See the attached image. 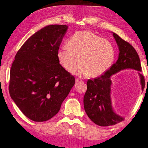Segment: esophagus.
Wrapping results in <instances>:
<instances>
[{
    "label": "esophagus",
    "instance_id": "34e87169",
    "mask_svg": "<svg viewBox=\"0 0 148 148\" xmlns=\"http://www.w3.org/2000/svg\"><path fill=\"white\" fill-rule=\"evenodd\" d=\"M80 82H82V80L78 79V78H76V79H75V83H76V84Z\"/></svg>",
    "mask_w": 148,
    "mask_h": 148
}]
</instances>
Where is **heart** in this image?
Returning <instances> with one entry per match:
<instances>
[{"instance_id": "1", "label": "heart", "mask_w": 148, "mask_h": 148, "mask_svg": "<svg viewBox=\"0 0 148 148\" xmlns=\"http://www.w3.org/2000/svg\"><path fill=\"white\" fill-rule=\"evenodd\" d=\"M115 57V49L111 42L90 31L78 32L71 36L68 46H62L57 58L66 70L72 73L97 77L110 68ZM79 59L78 60L77 58Z\"/></svg>"}]
</instances>
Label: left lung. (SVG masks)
<instances>
[{
    "instance_id": "left-lung-1",
    "label": "left lung",
    "mask_w": 148,
    "mask_h": 148,
    "mask_svg": "<svg viewBox=\"0 0 148 148\" xmlns=\"http://www.w3.org/2000/svg\"><path fill=\"white\" fill-rule=\"evenodd\" d=\"M113 35L120 51L118 60L101 76L88 80L87 91L84 97V107L86 114L92 122L100 126H113L124 120L116 115L111 107V77L125 69L142 71L140 58L135 48L116 33H113ZM138 74L143 90L145 87L144 77L142 74Z\"/></svg>"
}]
</instances>
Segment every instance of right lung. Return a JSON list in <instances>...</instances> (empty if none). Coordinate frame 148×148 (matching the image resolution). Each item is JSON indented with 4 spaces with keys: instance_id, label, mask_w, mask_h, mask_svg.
I'll return each mask as SVG.
<instances>
[{
    "instance_id": "add662e5",
    "label": "right lung",
    "mask_w": 148,
    "mask_h": 148,
    "mask_svg": "<svg viewBox=\"0 0 148 148\" xmlns=\"http://www.w3.org/2000/svg\"><path fill=\"white\" fill-rule=\"evenodd\" d=\"M67 29L66 25L55 24L38 31L18 49L13 62L11 98L33 121H46L56 115L75 84V77L57 58Z\"/></svg>"
}]
</instances>
